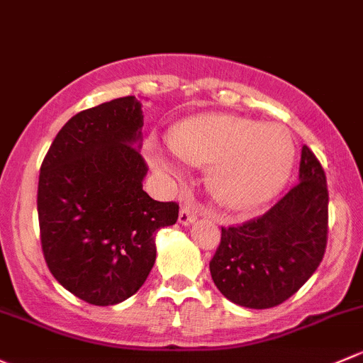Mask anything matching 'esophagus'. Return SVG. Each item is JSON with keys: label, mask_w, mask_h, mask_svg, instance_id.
<instances>
[{"label": "esophagus", "mask_w": 363, "mask_h": 363, "mask_svg": "<svg viewBox=\"0 0 363 363\" xmlns=\"http://www.w3.org/2000/svg\"><path fill=\"white\" fill-rule=\"evenodd\" d=\"M196 208L194 207H189V205H186V207L181 208V212H179V223L184 224V226H188V224H193L194 219H196Z\"/></svg>", "instance_id": "34e87169"}]
</instances>
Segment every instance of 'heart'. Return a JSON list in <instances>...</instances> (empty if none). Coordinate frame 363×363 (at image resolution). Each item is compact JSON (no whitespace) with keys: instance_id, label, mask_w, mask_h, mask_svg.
Instances as JSON below:
<instances>
[{"instance_id":"heart-1","label":"heart","mask_w":363,"mask_h":363,"mask_svg":"<svg viewBox=\"0 0 363 363\" xmlns=\"http://www.w3.org/2000/svg\"><path fill=\"white\" fill-rule=\"evenodd\" d=\"M172 150L193 165L208 167V188L230 208H250L274 196L294 163V140L285 127L231 114H198L172 130ZM162 174H177L167 152L151 155Z\"/></svg>"}]
</instances>
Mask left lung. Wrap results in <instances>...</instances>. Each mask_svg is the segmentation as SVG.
<instances>
[{
    "label": "left lung",
    "mask_w": 363,
    "mask_h": 363,
    "mask_svg": "<svg viewBox=\"0 0 363 363\" xmlns=\"http://www.w3.org/2000/svg\"><path fill=\"white\" fill-rule=\"evenodd\" d=\"M329 233L325 172L303 146L299 182L268 212L220 228L211 261L216 287L231 303L266 310L294 296L322 262Z\"/></svg>",
    "instance_id": "obj_1"
}]
</instances>
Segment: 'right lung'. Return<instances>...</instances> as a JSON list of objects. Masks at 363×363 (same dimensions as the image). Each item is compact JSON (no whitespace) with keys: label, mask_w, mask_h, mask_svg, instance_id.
I'll return each instance as SVG.
<instances>
[{"label":"right lung","mask_w":363,"mask_h":363,"mask_svg":"<svg viewBox=\"0 0 363 363\" xmlns=\"http://www.w3.org/2000/svg\"><path fill=\"white\" fill-rule=\"evenodd\" d=\"M143 109L133 95L74 114L53 139L38 182L45 261L55 280L95 306L133 296L156 259L155 235L175 201L143 189Z\"/></svg>","instance_id":"obj_1"}]
</instances>
